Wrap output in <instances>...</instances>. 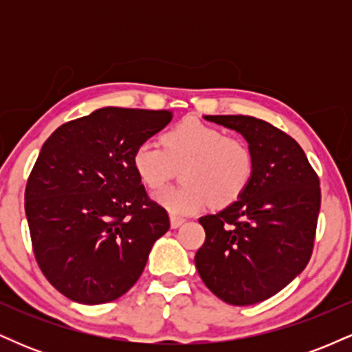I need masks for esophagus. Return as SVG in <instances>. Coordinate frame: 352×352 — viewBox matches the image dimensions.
<instances>
[{"mask_svg": "<svg viewBox=\"0 0 352 352\" xmlns=\"http://www.w3.org/2000/svg\"><path fill=\"white\" fill-rule=\"evenodd\" d=\"M182 223H185V218L177 217V215H170V227L172 228H179Z\"/></svg>", "mask_w": 352, "mask_h": 352, "instance_id": "34e87169", "label": "esophagus"}]
</instances>
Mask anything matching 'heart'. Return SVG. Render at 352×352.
<instances>
[{"label": "heart", "mask_w": 352, "mask_h": 352, "mask_svg": "<svg viewBox=\"0 0 352 352\" xmlns=\"http://www.w3.org/2000/svg\"><path fill=\"white\" fill-rule=\"evenodd\" d=\"M162 145L144 140L132 153V167L145 187L160 188L180 167L179 187L153 199L173 215H190L207 204L227 207L250 185L254 159L250 145L197 119H185L162 135Z\"/></svg>", "instance_id": "heart-1"}]
</instances>
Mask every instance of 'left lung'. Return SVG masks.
Masks as SVG:
<instances>
[{"label":"left lung","instance_id":"8db88e82","mask_svg":"<svg viewBox=\"0 0 352 352\" xmlns=\"http://www.w3.org/2000/svg\"><path fill=\"white\" fill-rule=\"evenodd\" d=\"M236 131L254 170L241 197L200 218L205 243L195 254L200 278L233 306L256 305L289 285L313 253L321 188L300 144L252 116H205Z\"/></svg>","mask_w":352,"mask_h":352}]
</instances>
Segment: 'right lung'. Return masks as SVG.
Masks as SVG:
<instances>
[{"mask_svg":"<svg viewBox=\"0 0 352 352\" xmlns=\"http://www.w3.org/2000/svg\"><path fill=\"white\" fill-rule=\"evenodd\" d=\"M172 116L102 107L63 124L44 142L24 208L36 261L69 300L102 305L122 296L170 228L165 208L137 177L132 153Z\"/></svg>","mask_w":352,"mask_h":352,"instance_id":"1","label":"right lung"}]
</instances>
